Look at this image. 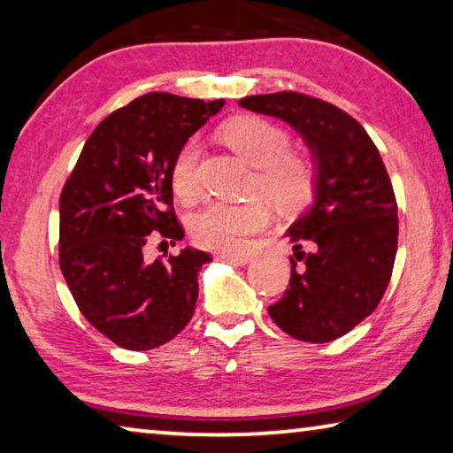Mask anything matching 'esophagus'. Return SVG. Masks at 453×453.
<instances>
[{"mask_svg": "<svg viewBox=\"0 0 453 453\" xmlns=\"http://www.w3.org/2000/svg\"><path fill=\"white\" fill-rule=\"evenodd\" d=\"M219 260L229 262V265H235V266H246L250 260V256H240V254H219Z\"/></svg>", "mask_w": 453, "mask_h": 453, "instance_id": "1", "label": "esophagus"}]
</instances>
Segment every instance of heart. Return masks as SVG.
<instances>
[{
  "label": "heart",
  "mask_w": 453,
  "mask_h": 453,
  "mask_svg": "<svg viewBox=\"0 0 453 453\" xmlns=\"http://www.w3.org/2000/svg\"><path fill=\"white\" fill-rule=\"evenodd\" d=\"M226 144L250 162L256 171L254 191L276 205L293 207L311 193L315 173L311 162L291 152V136L285 127L265 118L240 116L221 126ZM201 146L191 138L179 146L171 162V185L180 199L199 195ZM270 224V209L262 199L246 203H211L195 215L191 234L199 246L221 254H240L250 238Z\"/></svg>",
  "instance_id": "b5f03b06"
}]
</instances>
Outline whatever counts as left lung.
<instances>
[{
	"instance_id": "8db88e82",
	"label": "left lung",
	"mask_w": 453,
	"mask_h": 453,
	"mask_svg": "<svg viewBox=\"0 0 453 453\" xmlns=\"http://www.w3.org/2000/svg\"><path fill=\"white\" fill-rule=\"evenodd\" d=\"M240 105L291 124L317 171L313 207L287 232L288 288L268 313L295 340H337L374 311L393 274L399 218L387 166L366 130L327 101L279 91Z\"/></svg>"
}]
</instances>
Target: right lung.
I'll use <instances>...</instances> for the list:
<instances>
[{
  "mask_svg": "<svg viewBox=\"0 0 453 453\" xmlns=\"http://www.w3.org/2000/svg\"><path fill=\"white\" fill-rule=\"evenodd\" d=\"M224 104L171 93L134 99L93 130L60 193V270L79 311L119 348H158L195 313L197 273L211 256L185 248L148 262L144 246L183 240L171 162Z\"/></svg>",
  "mask_w": 453,
  "mask_h": 453,
  "instance_id": "add662e5",
  "label": "right lung"
}]
</instances>
